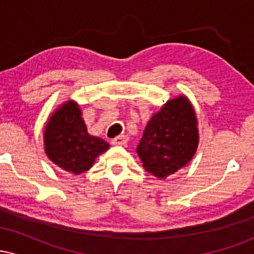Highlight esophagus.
<instances>
[{
	"label": "esophagus",
	"mask_w": 254,
	"mask_h": 254,
	"mask_svg": "<svg viewBox=\"0 0 254 254\" xmlns=\"http://www.w3.org/2000/svg\"><path fill=\"white\" fill-rule=\"evenodd\" d=\"M127 139H129V137L127 135H119L116 137V138L112 139V144L115 145H125L127 143Z\"/></svg>",
	"instance_id": "esophagus-1"
}]
</instances>
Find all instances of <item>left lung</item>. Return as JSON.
Wrapping results in <instances>:
<instances>
[{"label":"left lung","instance_id":"8db88e82","mask_svg":"<svg viewBox=\"0 0 254 254\" xmlns=\"http://www.w3.org/2000/svg\"><path fill=\"white\" fill-rule=\"evenodd\" d=\"M198 145L197 118L188 98L167 101L151 117L137 145V154L150 174L164 179L193 157Z\"/></svg>","mask_w":254,"mask_h":254}]
</instances>
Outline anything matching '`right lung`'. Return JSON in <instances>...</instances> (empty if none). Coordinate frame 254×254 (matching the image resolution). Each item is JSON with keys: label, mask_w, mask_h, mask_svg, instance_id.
<instances>
[{"label": "right lung", "mask_w": 254, "mask_h": 254, "mask_svg": "<svg viewBox=\"0 0 254 254\" xmlns=\"http://www.w3.org/2000/svg\"><path fill=\"white\" fill-rule=\"evenodd\" d=\"M46 155L63 171L81 174L94 164L95 157L110 144L87 132L77 104L68 101L61 106L46 124L44 133Z\"/></svg>", "instance_id": "right-lung-1"}]
</instances>
